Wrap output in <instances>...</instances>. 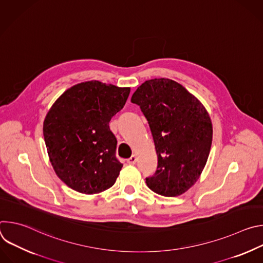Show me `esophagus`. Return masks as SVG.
I'll return each mask as SVG.
<instances>
[{
  "label": "esophagus",
  "mask_w": 263,
  "mask_h": 263,
  "mask_svg": "<svg viewBox=\"0 0 263 263\" xmlns=\"http://www.w3.org/2000/svg\"><path fill=\"white\" fill-rule=\"evenodd\" d=\"M137 161V157L135 155H132L129 159H128V163L129 164H135Z\"/></svg>",
  "instance_id": "1"
}]
</instances>
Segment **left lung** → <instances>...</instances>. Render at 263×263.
Returning a JSON list of instances; mask_svg holds the SVG:
<instances>
[{"label": "left lung", "mask_w": 263, "mask_h": 263, "mask_svg": "<svg viewBox=\"0 0 263 263\" xmlns=\"http://www.w3.org/2000/svg\"><path fill=\"white\" fill-rule=\"evenodd\" d=\"M151 129L158 157L147 187L164 197L189 191L200 178L212 142V123L204 105L178 82L151 79L133 93Z\"/></svg>", "instance_id": "1"}]
</instances>
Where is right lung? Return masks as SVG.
I'll use <instances>...</instances> for the list:
<instances>
[{"label":"right lung","mask_w":263,"mask_h":263,"mask_svg":"<svg viewBox=\"0 0 263 263\" xmlns=\"http://www.w3.org/2000/svg\"><path fill=\"white\" fill-rule=\"evenodd\" d=\"M129 93L130 87L86 81L66 89L50 108L43 129L47 151L56 175L71 190L95 195L116 183L123 164L109 122Z\"/></svg>","instance_id":"right-lung-1"}]
</instances>
